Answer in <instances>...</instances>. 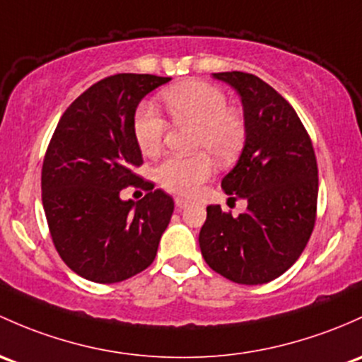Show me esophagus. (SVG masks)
I'll return each instance as SVG.
<instances>
[{
	"instance_id": "esophagus-1",
	"label": "esophagus",
	"mask_w": 362,
	"mask_h": 362,
	"mask_svg": "<svg viewBox=\"0 0 362 362\" xmlns=\"http://www.w3.org/2000/svg\"><path fill=\"white\" fill-rule=\"evenodd\" d=\"M175 206H177V210H184L189 206V201H185L184 197H175Z\"/></svg>"
}]
</instances>
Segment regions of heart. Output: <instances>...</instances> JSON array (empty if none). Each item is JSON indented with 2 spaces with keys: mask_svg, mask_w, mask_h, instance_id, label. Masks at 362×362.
Returning <instances> with one entry per match:
<instances>
[{
  "mask_svg": "<svg viewBox=\"0 0 362 362\" xmlns=\"http://www.w3.org/2000/svg\"><path fill=\"white\" fill-rule=\"evenodd\" d=\"M161 98L175 121L196 127L194 151L210 152L220 163L234 159L245 140V124L227 109L222 91L208 83L187 81L168 88ZM165 132L166 123L152 105H142L136 111L133 135L142 154H158ZM204 152L192 158H168L158 166L156 178L166 191L192 196L213 173V161Z\"/></svg>",
  "mask_w": 362,
  "mask_h": 362,
  "instance_id": "obj_1",
  "label": "heart"
}]
</instances>
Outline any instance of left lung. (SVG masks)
I'll return each mask as SVG.
<instances>
[{"label": "left lung", "instance_id": "left-lung-1", "mask_svg": "<svg viewBox=\"0 0 362 362\" xmlns=\"http://www.w3.org/2000/svg\"><path fill=\"white\" fill-rule=\"evenodd\" d=\"M211 76L241 98L245 146L222 189L245 199L248 210L232 216L210 204L199 248L220 276L238 284H264L298 260L314 229L315 154L295 109L272 86L248 72Z\"/></svg>", "mask_w": 362, "mask_h": 362}]
</instances>
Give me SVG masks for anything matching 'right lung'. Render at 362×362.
I'll use <instances>...</instances> for the list:
<instances>
[{
    "instance_id": "right-lung-1",
    "label": "right lung",
    "mask_w": 362,
    "mask_h": 362,
    "mask_svg": "<svg viewBox=\"0 0 362 362\" xmlns=\"http://www.w3.org/2000/svg\"><path fill=\"white\" fill-rule=\"evenodd\" d=\"M168 81L127 72L95 83L67 107L48 146L41 192L53 245L93 283H119L149 267L170 223L173 197L152 184L139 203L121 199L124 187H139L136 107Z\"/></svg>"
}]
</instances>
